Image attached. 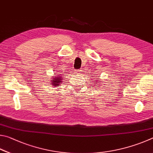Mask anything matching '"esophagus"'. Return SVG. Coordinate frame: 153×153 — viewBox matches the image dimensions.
Returning a JSON list of instances; mask_svg holds the SVG:
<instances>
[{"label": "esophagus", "mask_w": 153, "mask_h": 153, "mask_svg": "<svg viewBox=\"0 0 153 153\" xmlns=\"http://www.w3.org/2000/svg\"><path fill=\"white\" fill-rule=\"evenodd\" d=\"M81 72H82L81 70H75L74 72L75 74H80L81 73H82Z\"/></svg>", "instance_id": "esophagus-1"}]
</instances>
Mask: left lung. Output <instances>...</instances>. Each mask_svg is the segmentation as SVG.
Wrapping results in <instances>:
<instances>
[{
    "mask_svg": "<svg viewBox=\"0 0 153 153\" xmlns=\"http://www.w3.org/2000/svg\"><path fill=\"white\" fill-rule=\"evenodd\" d=\"M97 82H98L97 81H96V82H95V85H96V84H97ZM97 86H99V85H97Z\"/></svg>",
    "mask_w": 153,
    "mask_h": 153,
    "instance_id": "8db88e82",
    "label": "left lung"
}]
</instances>
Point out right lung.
<instances>
[{
    "label": "right lung",
    "instance_id": "obj_1",
    "mask_svg": "<svg viewBox=\"0 0 153 153\" xmlns=\"http://www.w3.org/2000/svg\"><path fill=\"white\" fill-rule=\"evenodd\" d=\"M59 74L57 75V76H53L52 77V85L53 86H58V85H60V83H62L61 82L62 80V78H61V76H58Z\"/></svg>",
    "mask_w": 153,
    "mask_h": 153
}]
</instances>
